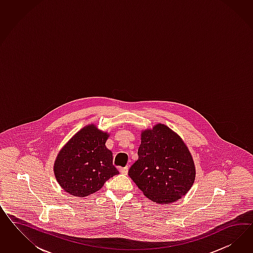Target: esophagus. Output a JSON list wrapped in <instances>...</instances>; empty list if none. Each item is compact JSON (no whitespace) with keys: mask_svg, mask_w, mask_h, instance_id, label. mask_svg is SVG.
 Listing matches in <instances>:
<instances>
[{"mask_svg":"<svg viewBox=\"0 0 253 253\" xmlns=\"http://www.w3.org/2000/svg\"><path fill=\"white\" fill-rule=\"evenodd\" d=\"M121 173H123L124 175H126L128 173V167H124V168L120 169Z\"/></svg>","mask_w":253,"mask_h":253,"instance_id":"1","label":"esophagus"}]
</instances>
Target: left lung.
<instances>
[{
  "instance_id": "8db88e82",
  "label": "left lung",
  "mask_w": 253,
  "mask_h": 253,
  "mask_svg": "<svg viewBox=\"0 0 253 253\" xmlns=\"http://www.w3.org/2000/svg\"><path fill=\"white\" fill-rule=\"evenodd\" d=\"M129 176L147 199L169 204L189 191L196 169L182 138L159 123L142 131L138 160L129 169Z\"/></svg>"
}]
</instances>
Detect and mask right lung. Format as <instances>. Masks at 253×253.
Listing matches in <instances>:
<instances>
[{"label":"right lung","instance_id":"add662e5","mask_svg":"<svg viewBox=\"0 0 253 253\" xmlns=\"http://www.w3.org/2000/svg\"><path fill=\"white\" fill-rule=\"evenodd\" d=\"M109 134L89 124L62 147L54 161V172L62 188L72 196L84 198L119 174L112 152L106 142Z\"/></svg>","mask_w":253,"mask_h":253}]
</instances>
